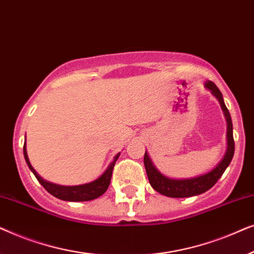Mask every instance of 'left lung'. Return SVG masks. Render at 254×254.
I'll list each match as a JSON object with an SVG mask.
<instances>
[{
	"label": "left lung",
	"mask_w": 254,
	"mask_h": 254,
	"mask_svg": "<svg viewBox=\"0 0 254 254\" xmlns=\"http://www.w3.org/2000/svg\"><path fill=\"white\" fill-rule=\"evenodd\" d=\"M206 88H208L213 92V95L216 97L220 102L222 110H223L224 116L227 118L228 123V150L225 152L223 159H222L220 164H218L214 170H211L210 172L206 173V175L196 177V178H190V179H182V180H176V179H170L166 178L162 175L161 172L157 171V169L155 168L152 164L150 158L147 152L144 154V168L147 171L148 179L152 189L157 190L158 193L163 194V195L170 196V197H189L199 195L201 193H204L206 190H210L213 187L218 179L221 178V176L223 175L225 169L228 168L230 164L232 157H234L235 152V141H234V134H232V121L230 113L225 106L223 102V97L222 93L214 82L208 81L206 83Z\"/></svg>",
	"instance_id": "left-lung-1"
}]
</instances>
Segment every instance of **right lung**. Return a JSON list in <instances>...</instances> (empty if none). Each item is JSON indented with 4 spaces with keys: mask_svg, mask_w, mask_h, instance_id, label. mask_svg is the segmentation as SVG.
I'll use <instances>...</instances> for the list:
<instances>
[{
    "mask_svg": "<svg viewBox=\"0 0 254 254\" xmlns=\"http://www.w3.org/2000/svg\"><path fill=\"white\" fill-rule=\"evenodd\" d=\"M23 150H24V157H25L27 165H29L30 170L33 172V175L36 176L38 182L43 185L44 189L46 190L48 193H51L53 196L58 197V199L64 200V201H74V202H78V201L95 200L106 192V190L109 189L110 186L114 164H116L117 159L120 155L118 154L116 157H114L113 162L111 163L106 171L104 172L98 179H96L95 182L85 184V185H78V186H61V185H55V184L48 183L45 179L41 178V177L36 172V170L32 168V165H31L29 157H27V154H26L25 144H24Z\"/></svg>",
    "mask_w": 254,
    "mask_h": 254,
    "instance_id": "obj_1",
    "label": "right lung"
}]
</instances>
